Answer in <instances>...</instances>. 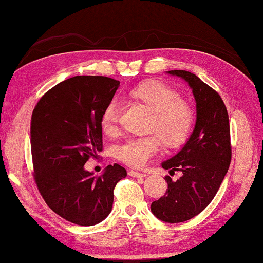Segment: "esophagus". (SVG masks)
I'll use <instances>...</instances> for the list:
<instances>
[{
	"label": "esophagus",
	"instance_id": "1",
	"mask_svg": "<svg viewBox=\"0 0 263 263\" xmlns=\"http://www.w3.org/2000/svg\"><path fill=\"white\" fill-rule=\"evenodd\" d=\"M128 175L132 177H145L146 176L145 173H141V172H136V171H129L128 172Z\"/></svg>",
	"mask_w": 263,
	"mask_h": 263
}]
</instances>
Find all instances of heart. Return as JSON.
I'll use <instances>...</instances> for the list:
<instances>
[{
    "instance_id": "obj_1",
    "label": "heart",
    "mask_w": 263,
    "mask_h": 263,
    "mask_svg": "<svg viewBox=\"0 0 263 263\" xmlns=\"http://www.w3.org/2000/svg\"><path fill=\"white\" fill-rule=\"evenodd\" d=\"M128 96L151 112L148 130L155 132L162 140L156 135L128 138L118 147L119 159L129 166L142 167L159 151L161 141L168 147H176L185 142L192 130L195 117L191 106L180 100L174 89L159 81H150L130 89ZM121 108V103L117 98L104 107L102 127L106 134L116 132Z\"/></svg>"
}]
</instances>
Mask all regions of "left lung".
I'll list each match as a JSON object with an SVG mask.
<instances>
[{
    "instance_id": "obj_1",
    "label": "left lung",
    "mask_w": 263,
    "mask_h": 263,
    "mask_svg": "<svg viewBox=\"0 0 263 263\" xmlns=\"http://www.w3.org/2000/svg\"><path fill=\"white\" fill-rule=\"evenodd\" d=\"M181 78L196 102L195 128L176 155L161 162L163 170L182 172L173 181L166 176V195L151 204V212L167 223H180L204 211L215 197L231 160L229 117L214 89L187 71H168Z\"/></svg>"
}]
</instances>
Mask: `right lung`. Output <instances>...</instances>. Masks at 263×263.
<instances>
[{"label": "right lung", "instance_id": "1", "mask_svg": "<svg viewBox=\"0 0 263 263\" xmlns=\"http://www.w3.org/2000/svg\"><path fill=\"white\" fill-rule=\"evenodd\" d=\"M120 82L78 76L51 88L32 115L34 178L44 201L78 226L98 224L111 213L113 189L127 171L115 163L101 175L86 171L89 157L102 151V113Z\"/></svg>", "mask_w": 263, "mask_h": 263}]
</instances>
